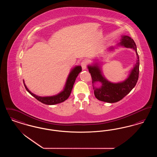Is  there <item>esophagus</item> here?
Wrapping results in <instances>:
<instances>
[{
  "label": "esophagus",
  "mask_w": 157,
  "mask_h": 157,
  "mask_svg": "<svg viewBox=\"0 0 157 157\" xmlns=\"http://www.w3.org/2000/svg\"><path fill=\"white\" fill-rule=\"evenodd\" d=\"M87 66V62L85 60H83L81 62V67L83 69H85Z\"/></svg>",
  "instance_id": "34e87169"
}]
</instances>
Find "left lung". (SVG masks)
Masks as SVG:
<instances>
[{
    "mask_svg": "<svg viewBox=\"0 0 157 157\" xmlns=\"http://www.w3.org/2000/svg\"><path fill=\"white\" fill-rule=\"evenodd\" d=\"M121 40L120 45L128 48H132L137 56L136 65L125 81L117 83L108 82L101 75V72L97 65L88 66V67L92 77V83L94 85L101 83L99 87L94 86L95 97L99 101L108 103L117 102L125 97L134 88L139 77L140 60L134 40L129 36H122Z\"/></svg>",
    "mask_w": 157,
    "mask_h": 157,
    "instance_id": "left-lung-1",
    "label": "left lung"
}]
</instances>
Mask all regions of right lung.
Instances as JSON below:
<instances>
[{
  "label": "right lung",
  "mask_w": 157,
  "mask_h": 157,
  "mask_svg": "<svg viewBox=\"0 0 157 157\" xmlns=\"http://www.w3.org/2000/svg\"><path fill=\"white\" fill-rule=\"evenodd\" d=\"M81 71H82V67L81 66H78V67H76L75 68H74L72 71L70 72L69 76L67 78V81L66 83V85L64 90L62 92H61L60 94H58L57 95L53 96V97H39L32 93L30 90L28 89V88L26 87L25 83H24V85L26 90L30 94V95H32L33 97L35 98L39 102L46 105L57 104L63 102V101L67 100L70 96L76 78Z\"/></svg>",
  "instance_id": "1"
}]
</instances>
